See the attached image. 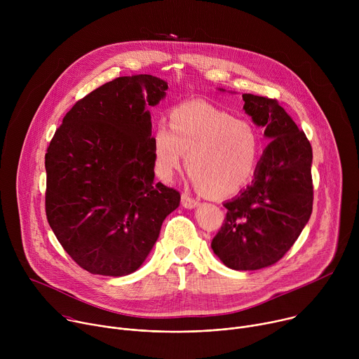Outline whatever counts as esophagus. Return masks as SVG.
Listing matches in <instances>:
<instances>
[{
    "label": "esophagus",
    "mask_w": 359,
    "mask_h": 359,
    "mask_svg": "<svg viewBox=\"0 0 359 359\" xmlns=\"http://www.w3.org/2000/svg\"><path fill=\"white\" fill-rule=\"evenodd\" d=\"M198 204V200L189 196L187 193H182V206L186 209H193Z\"/></svg>",
    "instance_id": "1"
}]
</instances>
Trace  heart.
Masks as SVG:
<instances>
[{
	"label": "heart",
	"instance_id": "b5f03b06",
	"mask_svg": "<svg viewBox=\"0 0 359 359\" xmlns=\"http://www.w3.org/2000/svg\"><path fill=\"white\" fill-rule=\"evenodd\" d=\"M153 166L159 179L170 182L187 155L193 183L204 193L226 197L241 190L260 161L255 128L203 100H189L169 112L151 136Z\"/></svg>",
	"mask_w": 359,
	"mask_h": 359
}]
</instances>
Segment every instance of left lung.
Returning <instances> with one entry per match:
<instances>
[{
  "instance_id": "8db88e82",
  "label": "left lung",
  "mask_w": 359,
  "mask_h": 359,
  "mask_svg": "<svg viewBox=\"0 0 359 359\" xmlns=\"http://www.w3.org/2000/svg\"><path fill=\"white\" fill-rule=\"evenodd\" d=\"M243 100L270 143L252 183L224 203L227 215L212 248L229 269L260 270L281 260L310 220L313 149L277 99L243 93Z\"/></svg>"
}]
</instances>
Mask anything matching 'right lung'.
<instances>
[{
	"mask_svg": "<svg viewBox=\"0 0 359 359\" xmlns=\"http://www.w3.org/2000/svg\"><path fill=\"white\" fill-rule=\"evenodd\" d=\"M151 75L121 76L69 109L45 153L48 223L83 270L136 271L180 193L155 182L147 107L166 95Z\"/></svg>",
	"mask_w": 359,
	"mask_h": 359,
	"instance_id": "obj_1",
	"label": "right lung"
}]
</instances>
